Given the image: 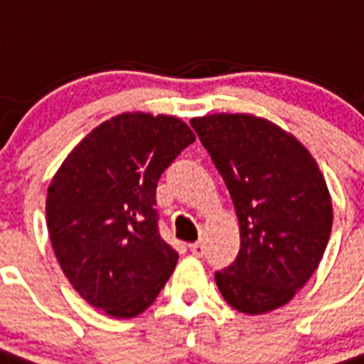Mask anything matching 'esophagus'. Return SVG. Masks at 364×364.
Returning <instances> with one entry per match:
<instances>
[{
	"mask_svg": "<svg viewBox=\"0 0 364 364\" xmlns=\"http://www.w3.org/2000/svg\"><path fill=\"white\" fill-rule=\"evenodd\" d=\"M190 252H192L193 256H198V258H201V256L205 254V244H203V242L190 244Z\"/></svg>",
	"mask_w": 364,
	"mask_h": 364,
	"instance_id": "esophagus-1",
	"label": "esophagus"
}]
</instances>
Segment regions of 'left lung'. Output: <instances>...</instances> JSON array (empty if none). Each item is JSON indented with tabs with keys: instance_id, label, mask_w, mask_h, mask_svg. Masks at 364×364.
Wrapping results in <instances>:
<instances>
[{
	"instance_id": "1",
	"label": "left lung",
	"mask_w": 364,
	"mask_h": 364,
	"mask_svg": "<svg viewBox=\"0 0 364 364\" xmlns=\"http://www.w3.org/2000/svg\"><path fill=\"white\" fill-rule=\"evenodd\" d=\"M192 127L229 188L240 225L237 259L215 273L244 314L287 304L316 272L331 232V200L316 161L279 126L250 114H211Z\"/></svg>"
}]
</instances>
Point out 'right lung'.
I'll list each match as a JSON object with an SVG mask.
<instances>
[{"label": "right lung", "instance_id": "right-lung-1", "mask_svg": "<svg viewBox=\"0 0 364 364\" xmlns=\"http://www.w3.org/2000/svg\"><path fill=\"white\" fill-rule=\"evenodd\" d=\"M196 141L174 116L127 112L95 127L48 188L55 258L95 309L134 318L149 309L178 262L159 232L156 184Z\"/></svg>", "mask_w": 364, "mask_h": 364}]
</instances>
